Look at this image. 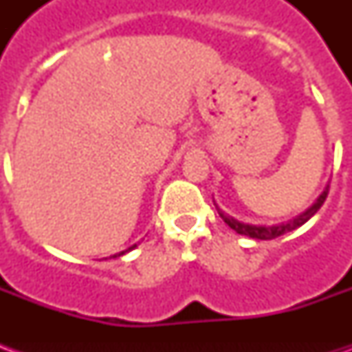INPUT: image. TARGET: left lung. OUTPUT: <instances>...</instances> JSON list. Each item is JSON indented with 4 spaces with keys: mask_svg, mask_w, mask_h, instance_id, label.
Segmentation results:
<instances>
[{
    "mask_svg": "<svg viewBox=\"0 0 352 352\" xmlns=\"http://www.w3.org/2000/svg\"><path fill=\"white\" fill-rule=\"evenodd\" d=\"M326 196H328V186H326L324 192L318 196L317 201L311 207H307L303 213H300L298 217H294V219H290V221L287 222L273 224V226H260V224H247V222L237 221L234 217H230V214L224 213L222 209H219V206H217V211L221 214L222 221L226 222L232 230H236L237 234H241V236H249L252 237V239H275V237L283 236V234H287V232H292V230L300 228L302 224H305V222L309 221L311 217L320 209V206L324 204Z\"/></svg>",
    "mask_w": 352,
    "mask_h": 352,
    "instance_id": "left-lung-1",
    "label": "left lung"
}]
</instances>
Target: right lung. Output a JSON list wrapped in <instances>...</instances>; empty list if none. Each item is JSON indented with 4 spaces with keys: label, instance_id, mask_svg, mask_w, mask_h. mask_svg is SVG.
Listing matches in <instances>:
<instances>
[{
    "label": "right lung",
    "instance_id": "1",
    "mask_svg": "<svg viewBox=\"0 0 352 352\" xmlns=\"http://www.w3.org/2000/svg\"><path fill=\"white\" fill-rule=\"evenodd\" d=\"M135 247H138V245H131L130 249H126V251H122V252H118V254H113V258H116V256H122V254H126V252H130L131 249H135Z\"/></svg>",
    "mask_w": 352,
    "mask_h": 352
}]
</instances>
